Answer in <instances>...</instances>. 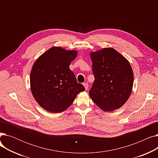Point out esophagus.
<instances>
[{"instance_id": "34e87169", "label": "esophagus", "mask_w": 158, "mask_h": 158, "mask_svg": "<svg viewBox=\"0 0 158 158\" xmlns=\"http://www.w3.org/2000/svg\"><path fill=\"white\" fill-rule=\"evenodd\" d=\"M84 86H85V90H87L88 89V85L87 83H84L83 84Z\"/></svg>"}]
</instances>
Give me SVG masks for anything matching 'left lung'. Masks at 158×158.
Wrapping results in <instances>:
<instances>
[{
    "label": "left lung",
    "mask_w": 158,
    "mask_h": 158,
    "mask_svg": "<svg viewBox=\"0 0 158 158\" xmlns=\"http://www.w3.org/2000/svg\"><path fill=\"white\" fill-rule=\"evenodd\" d=\"M95 81L89 95L105 111L122 107L129 98L134 74L129 61L112 47L90 52Z\"/></svg>",
    "instance_id": "1"
}]
</instances>
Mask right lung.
<instances>
[{"mask_svg":"<svg viewBox=\"0 0 158 158\" xmlns=\"http://www.w3.org/2000/svg\"><path fill=\"white\" fill-rule=\"evenodd\" d=\"M77 51L52 47L38 57L30 73L32 94L38 104L50 113H61L74 101L85 87L77 83L69 69Z\"/></svg>","mask_w":158,"mask_h":158,"instance_id":"obj_1","label":"right lung"}]
</instances>
